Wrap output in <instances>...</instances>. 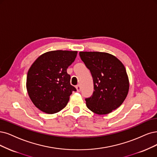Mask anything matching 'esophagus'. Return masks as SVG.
<instances>
[{"instance_id": "34e87169", "label": "esophagus", "mask_w": 157, "mask_h": 157, "mask_svg": "<svg viewBox=\"0 0 157 157\" xmlns=\"http://www.w3.org/2000/svg\"><path fill=\"white\" fill-rule=\"evenodd\" d=\"M75 88H76V90H77V91L78 92H80L81 91V86H80V85H77L76 86H75Z\"/></svg>"}]
</instances>
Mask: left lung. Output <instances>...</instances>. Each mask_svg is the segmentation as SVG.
<instances>
[{"label":"left lung","instance_id":"obj_1","mask_svg":"<svg viewBox=\"0 0 157 157\" xmlns=\"http://www.w3.org/2000/svg\"><path fill=\"white\" fill-rule=\"evenodd\" d=\"M79 56L93 78L94 92L86 98V107L98 114H107L119 107L129 89L128 75L118 58L106 52H80Z\"/></svg>","mask_w":157,"mask_h":157}]
</instances>
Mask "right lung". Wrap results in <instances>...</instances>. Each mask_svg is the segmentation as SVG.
<instances>
[{
    "mask_svg": "<svg viewBox=\"0 0 157 157\" xmlns=\"http://www.w3.org/2000/svg\"><path fill=\"white\" fill-rule=\"evenodd\" d=\"M77 51L46 52L34 61L27 74L26 89L34 105L47 114L65 108L72 91L67 69L74 61Z\"/></svg>",
    "mask_w": 157,
    "mask_h": 157,
    "instance_id": "right-lung-1",
    "label": "right lung"
}]
</instances>
